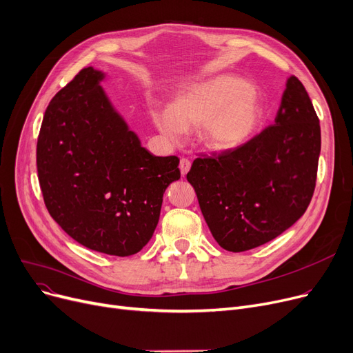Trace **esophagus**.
I'll return each instance as SVG.
<instances>
[{"mask_svg":"<svg viewBox=\"0 0 353 353\" xmlns=\"http://www.w3.org/2000/svg\"><path fill=\"white\" fill-rule=\"evenodd\" d=\"M190 168H191V161H190V159H187V158H182V159H181V162H179V170H181L182 176H185V175L188 174Z\"/></svg>","mask_w":353,"mask_h":353,"instance_id":"34e87169","label":"esophagus"}]
</instances>
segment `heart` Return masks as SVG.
<instances>
[{
	"label": "heart",
	"mask_w": 353,
	"mask_h": 353,
	"mask_svg": "<svg viewBox=\"0 0 353 353\" xmlns=\"http://www.w3.org/2000/svg\"><path fill=\"white\" fill-rule=\"evenodd\" d=\"M163 137L179 139L182 130H198L208 149L225 152L244 145L260 122V105L247 81L218 76L179 94L171 109H152Z\"/></svg>",
	"instance_id": "1"
}]
</instances>
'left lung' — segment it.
Instances as JSON below:
<instances>
[{
  "mask_svg": "<svg viewBox=\"0 0 353 353\" xmlns=\"http://www.w3.org/2000/svg\"><path fill=\"white\" fill-rule=\"evenodd\" d=\"M319 155V117L292 76L272 126L237 149L196 158L187 174L215 241L240 253L290 228L312 201Z\"/></svg>",
  "mask_w": 353,
  "mask_h": 353,
  "instance_id": "left-lung-1",
  "label": "left lung"
}]
</instances>
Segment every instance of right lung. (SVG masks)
Masks as SVG:
<instances>
[{
  "label": "right lung",
  "mask_w": 353,
  "mask_h": 353,
  "mask_svg": "<svg viewBox=\"0 0 353 353\" xmlns=\"http://www.w3.org/2000/svg\"><path fill=\"white\" fill-rule=\"evenodd\" d=\"M81 69L48 103L37 141V172L48 214L93 251L137 254L159 221L163 192L181 178L178 157H155L114 113Z\"/></svg>",
  "instance_id": "right-lung-1"
}]
</instances>
